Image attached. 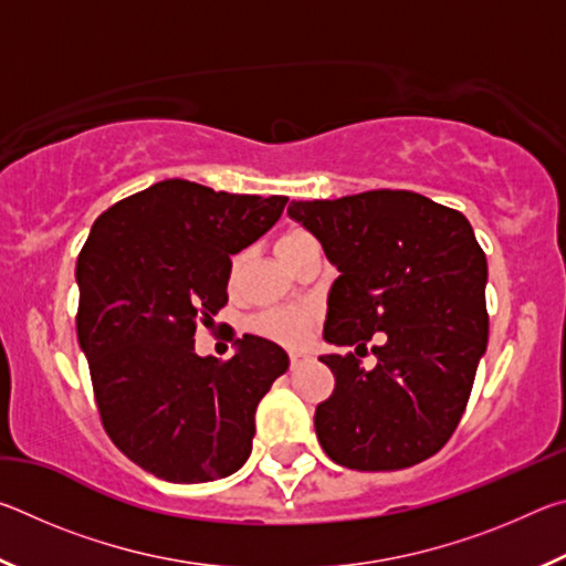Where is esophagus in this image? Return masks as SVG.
I'll return each mask as SVG.
<instances>
[{
	"mask_svg": "<svg viewBox=\"0 0 566 566\" xmlns=\"http://www.w3.org/2000/svg\"><path fill=\"white\" fill-rule=\"evenodd\" d=\"M290 361H292V369H300L306 361H310V357H306V354H292Z\"/></svg>",
	"mask_w": 566,
	"mask_h": 566,
	"instance_id": "obj_1",
	"label": "esophagus"
}]
</instances>
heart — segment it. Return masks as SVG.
Wrapping results in <instances>:
<instances>
[{
	"label": "heart",
	"mask_w": 566,
	"mask_h": 566,
	"mask_svg": "<svg viewBox=\"0 0 566 566\" xmlns=\"http://www.w3.org/2000/svg\"><path fill=\"white\" fill-rule=\"evenodd\" d=\"M306 242H312L310 234L302 232V229H290V232L282 234L280 242H276V254H280V260H284L286 254H292L296 247H302ZM239 266H242V256H234L232 280L237 276ZM312 319V310H274L262 314L260 319H254V329L264 334V337L286 344V347H296V344H302L306 339Z\"/></svg>",
	"instance_id": "obj_1"
}]
</instances>
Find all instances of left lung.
Here are the masks:
<instances>
[{
  "label": "left lung",
  "mask_w": 566,
  "mask_h": 566,
  "mask_svg": "<svg viewBox=\"0 0 566 566\" xmlns=\"http://www.w3.org/2000/svg\"><path fill=\"white\" fill-rule=\"evenodd\" d=\"M339 276L327 296L324 339L371 349L322 354L337 379L314 415L332 462L391 472L437 454L459 424L490 339L486 256L462 212L405 189L292 202ZM354 349V352H357Z\"/></svg>",
  "instance_id": "1"
}]
</instances>
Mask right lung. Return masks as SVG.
<instances>
[{
	"label": "right lung",
	"instance_id": "1",
	"mask_svg": "<svg viewBox=\"0 0 566 566\" xmlns=\"http://www.w3.org/2000/svg\"><path fill=\"white\" fill-rule=\"evenodd\" d=\"M286 197L165 179L109 207L76 260V339L102 424L134 464L177 484L214 482L252 454L254 411L290 369L244 334L229 361L199 357L197 322L227 304L229 256L270 232Z\"/></svg>",
	"mask_w": 566,
	"mask_h": 566
}]
</instances>
